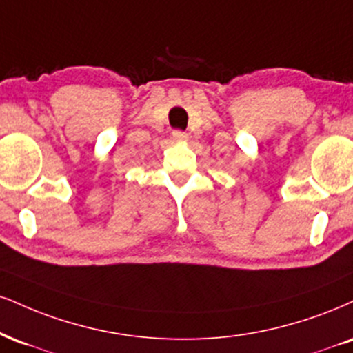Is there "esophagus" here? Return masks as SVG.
<instances>
[{
	"mask_svg": "<svg viewBox=\"0 0 353 353\" xmlns=\"http://www.w3.org/2000/svg\"><path fill=\"white\" fill-rule=\"evenodd\" d=\"M172 138H174V139H177V141H182V139L188 138V134H185L184 131L176 130V131H172Z\"/></svg>",
	"mask_w": 353,
	"mask_h": 353,
	"instance_id": "1",
	"label": "esophagus"
}]
</instances>
